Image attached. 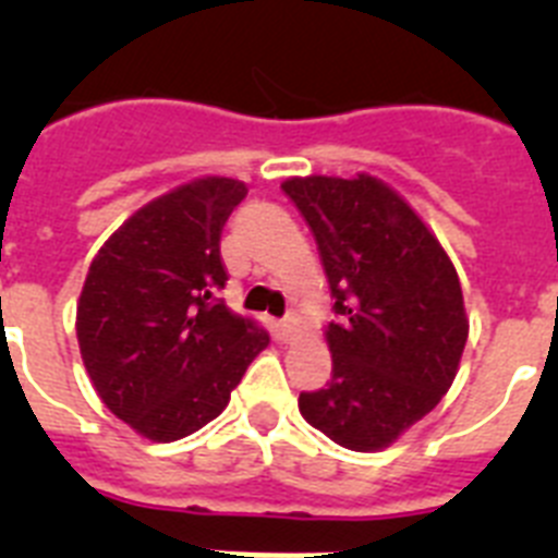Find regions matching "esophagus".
Instances as JSON below:
<instances>
[{
  "label": "esophagus",
  "instance_id": "obj_1",
  "mask_svg": "<svg viewBox=\"0 0 558 558\" xmlns=\"http://www.w3.org/2000/svg\"><path fill=\"white\" fill-rule=\"evenodd\" d=\"M293 335H295V318H293V315H288L284 322L276 324V338H279V340H284V343H288V340H293Z\"/></svg>",
  "mask_w": 558,
  "mask_h": 558
}]
</instances>
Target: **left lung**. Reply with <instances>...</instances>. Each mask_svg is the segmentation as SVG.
I'll return each mask as SVG.
<instances>
[{"mask_svg": "<svg viewBox=\"0 0 558 558\" xmlns=\"http://www.w3.org/2000/svg\"><path fill=\"white\" fill-rule=\"evenodd\" d=\"M284 195L313 231L338 322L332 379L299 411L335 445L374 452L433 411L458 374L470 322L456 265L388 184L307 175Z\"/></svg>", "mask_w": 558, "mask_h": 558, "instance_id": "1", "label": "left lung"}]
</instances>
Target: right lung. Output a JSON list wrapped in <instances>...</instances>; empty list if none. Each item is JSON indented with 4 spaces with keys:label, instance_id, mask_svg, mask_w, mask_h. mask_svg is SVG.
I'll use <instances>...</instances> for the list:
<instances>
[{
    "label": "right lung",
    "instance_id": "1",
    "mask_svg": "<svg viewBox=\"0 0 558 558\" xmlns=\"http://www.w3.org/2000/svg\"><path fill=\"white\" fill-rule=\"evenodd\" d=\"M248 195L206 175L150 201L106 240L77 302V343L108 411L150 441H179L223 413L268 332L215 299L220 234Z\"/></svg>",
    "mask_w": 558,
    "mask_h": 558
}]
</instances>
